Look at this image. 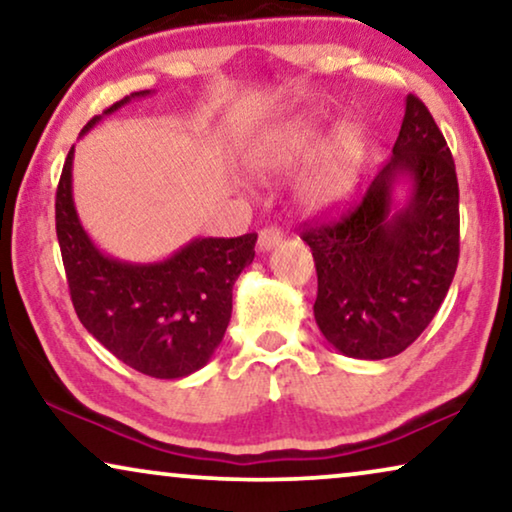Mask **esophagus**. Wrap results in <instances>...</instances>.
Masks as SVG:
<instances>
[{
    "instance_id": "1",
    "label": "esophagus",
    "mask_w": 512,
    "mask_h": 512,
    "mask_svg": "<svg viewBox=\"0 0 512 512\" xmlns=\"http://www.w3.org/2000/svg\"><path fill=\"white\" fill-rule=\"evenodd\" d=\"M282 242V233H279L277 228H263L261 233H258V251L261 254H268L277 247V244Z\"/></svg>"
}]
</instances>
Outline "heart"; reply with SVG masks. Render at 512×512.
<instances>
[{
    "label": "heart",
    "instance_id": "heart-1",
    "mask_svg": "<svg viewBox=\"0 0 512 512\" xmlns=\"http://www.w3.org/2000/svg\"><path fill=\"white\" fill-rule=\"evenodd\" d=\"M307 163L298 186L300 205L324 212L352 195L363 163V137L354 125H342L326 142V130L317 121L300 118L263 139L251 153V172L261 179H282Z\"/></svg>",
    "mask_w": 512,
    "mask_h": 512
}]
</instances>
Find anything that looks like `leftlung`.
Returning <instances> with one entry per match:
<instances>
[{
	"mask_svg": "<svg viewBox=\"0 0 512 512\" xmlns=\"http://www.w3.org/2000/svg\"><path fill=\"white\" fill-rule=\"evenodd\" d=\"M317 265L314 319L349 359L380 361L415 342L459 261V184L443 132L415 95L389 163L340 219L300 235Z\"/></svg>",
	"mask_w": 512,
	"mask_h": 512,
	"instance_id": "1",
	"label": "left lung"
}]
</instances>
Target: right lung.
Instances as JSON below:
<instances>
[{"instance_id": "obj_1", "label": "right lung", "mask_w": 512, "mask_h": 512, "mask_svg": "<svg viewBox=\"0 0 512 512\" xmlns=\"http://www.w3.org/2000/svg\"><path fill=\"white\" fill-rule=\"evenodd\" d=\"M151 93L123 97L102 116ZM72 163L74 146L55 195V230L81 324L116 359L149 377L179 380L207 366L228 328L235 279L254 261L258 235L193 237L163 261H121L104 254L83 228L72 195Z\"/></svg>"}]
</instances>
